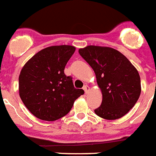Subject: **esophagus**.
<instances>
[{"instance_id": "esophagus-1", "label": "esophagus", "mask_w": 156, "mask_h": 156, "mask_svg": "<svg viewBox=\"0 0 156 156\" xmlns=\"http://www.w3.org/2000/svg\"><path fill=\"white\" fill-rule=\"evenodd\" d=\"M83 89L84 90V92H85V93H87V92H89V87H88V85H84L83 87Z\"/></svg>"}]
</instances>
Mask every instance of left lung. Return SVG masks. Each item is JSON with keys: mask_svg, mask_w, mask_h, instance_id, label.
Here are the masks:
<instances>
[{"mask_svg": "<svg viewBox=\"0 0 156 156\" xmlns=\"http://www.w3.org/2000/svg\"><path fill=\"white\" fill-rule=\"evenodd\" d=\"M79 53L94 70L102 92V103L95 113L105 119L126 115L141 92L137 69L124 55L112 48L89 45L80 48Z\"/></svg>", "mask_w": 156, "mask_h": 156, "instance_id": "left-lung-1", "label": "left lung"}]
</instances>
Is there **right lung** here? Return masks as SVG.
Listing matches in <instances>:
<instances>
[{
	"instance_id": "obj_1",
	"label": "right lung",
	"mask_w": 156,
	"mask_h": 156,
	"mask_svg": "<svg viewBox=\"0 0 156 156\" xmlns=\"http://www.w3.org/2000/svg\"><path fill=\"white\" fill-rule=\"evenodd\" d=\"M76 48L51 46L35 54L24 64L19 76V94L33 115L54 121L70 112L74 101L83 95L73 85V78L64 74V68Z\"/></svg>"
}]
</instances>
